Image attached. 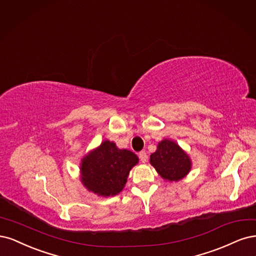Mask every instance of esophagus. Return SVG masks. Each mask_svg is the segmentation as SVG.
Here are the masks:
<instances>
[{
    "label": "esophagus",
    "instance_id": "esophagus-1",
    "mask_svg": "<svg viewBox=\"0 0 256 256\" xmlns=\"http://www.w3.org/2000/svg\"><path fill=\"white\" fill-rule=\"evenodd\" d=\"M138 156H139V158H140V160H142V162H148V155H146V153L144 151H142V152H139Z\"/></svg>",
    "mask_w": 256,
    "mask_h": 256
}]
</instances>
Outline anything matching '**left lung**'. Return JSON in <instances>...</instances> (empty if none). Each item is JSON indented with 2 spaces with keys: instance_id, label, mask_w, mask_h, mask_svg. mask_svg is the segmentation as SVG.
<instances>
[{
  "instance_id": "8db88e82",
  "label": "left lung",
  "mask_w": 256,
  "mask_h": 256,
  "mask_svg": "<svg viewBox=\"0 0 256 256\" xmlns=\"http://www.w3.org/2000/svg\"><path fill=\"white\" fill-rule=\"evenodd\" d=\"M150 162L158 174L170 182L183 178L192 168L188 155L171 140L164 139L151 154Z\"/></svg>"
}]
</instances>
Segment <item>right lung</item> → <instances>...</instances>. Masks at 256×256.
I'll use <instances>...</instances> for the list:
<instances>
[{
	"instance_id": "1",
	"label": "right lung",
	"mask_w": 256,
	"mask_h": 256,
	"mask_svg": "<svg viewBox=\"0 0 256 256\" xmlns=\"http://www.w3.org/2000/svg\"><path fill=\"white\" fill-rule=\"evenodd\" d=\"M137 162L136 154L119 150L114 142L105 140L82 160V182L98 196H114L124 187L130 170Z\"/></svg>"
}]
</instances>
